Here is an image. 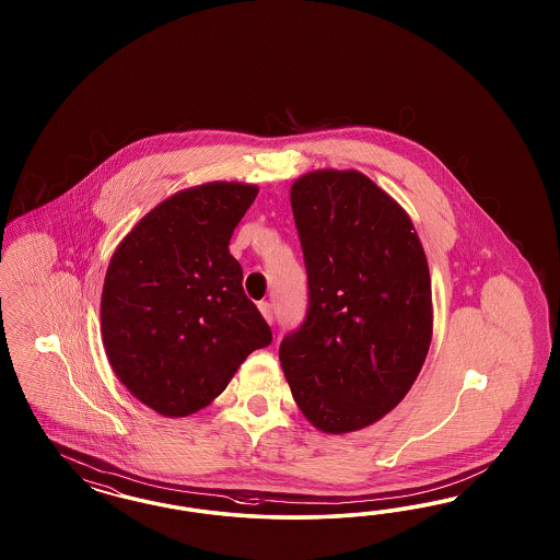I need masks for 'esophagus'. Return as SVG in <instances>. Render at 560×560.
Instances as JSON below:
<instances>
[{"instance_id": "1", "label": "esophagus", "mask_w": 560, "mask_h": 560, "mask_svg": "<svg viewBox=\"0 0 560 560\" xmlns=\"http://www.w3.org/2000/svg\"><path fill=\"white\" fill-rule=\"evenodd\" d=\"M258 310H260V314H262V318L267 320V323H272V305L269 302H260L258 304Z\"/></svg>"}]
</instances>
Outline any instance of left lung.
<instances>
[{"label":"left lung","mask_w":560,"mask_h":560,"mask_svg":"<svg viewBox=\"0 0 560 560\" xmlns=\"http://www.w3.org/2000/svg\"><path fill=\"white\" fill-rule=\"evenodd\" d=\"M310 305L279 347L293 400L323 433H351L396 407L433 335L431 277L407 211L357 170L291 185Z\"/></svg>","instance_id":"8db88e82"}]
</instances>
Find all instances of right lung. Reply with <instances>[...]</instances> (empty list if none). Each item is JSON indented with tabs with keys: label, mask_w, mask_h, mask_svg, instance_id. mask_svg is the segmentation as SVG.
<instances>
[{
	"label": "right lung",
	"mask_w": 560,
	"mask_h": 560,
	"mask_svg": "<svg viewBox=\"0 0 560 560\" xmlns=\"http://www.w3.org/2000/svg\"><path fill=\"white\" fill-rule=\"evenodd\" d=\"M256 195V185L221 180L178 190L137 221L108 262L104 351L120 384L164 417L213 402L244 359L271 345L228 248Z\"/></svg>",
	"instance_id": "add662e5"
}]
</instances>
